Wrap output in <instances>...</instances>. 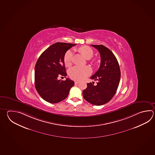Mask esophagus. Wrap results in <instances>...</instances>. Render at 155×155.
<instances>
[{"instance_id":"34e87169","label":"esophagus","mask_w":155,"mask_h":155,"mask_svg":"<svg viewBox=\"0 0 155 155\" xmlns=\"http://www.w3.org/2000/svg\"><path fill=\"white\" fill-rule=\"evenodd\" d=\"M74 83H75V84H79V82H78V81H75Z\"/></svg>"}]
</instances>
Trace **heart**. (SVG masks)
I'll list each match as a JSON object with an SVG mask.
<instances>
[{
    "mask_svg": "<svg viewBox=\"0 0 155 155\" xmlns=\"http://www.w3.org/2000/svg\"><path fill=\"white\" fill-rule=\"evenodd\" d=\"M79 52L86 59H90L92 58L94 52L92 48L88 46H83L78 48ZM73 51L68 50L67 51L64 56V63L66 66H70L72 64ZM93 62H97L95 59L92 60ZM70 77L76 81H82L92 73V69L89 66H75L72 67L68 71Z\"/></svg>",
    "mask_w": 155,
    "mask_h": 155,
    "instance_id": "b5f03b06",
    "label": "heart"
}]
</instances>
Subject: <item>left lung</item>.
Returning <instances> with one entry per match:
<instances>
[{
  "instance_id": "left-lung-1",
  "label": "left lung",
  "mask_w": 155,
  "mask_h": 155,
  "mask_svg": "<svg viewBox=\"0 0 155 155\" xmlns=\"http://www.w3.org/2000/svg\"><path fill=\"white\" fill-rule=\"evenodd\" d=\"M98 50L101 58L98 71L91 77L98 81L97 84L87 83V88L83 91V98L95 105H101L110 101L117 92L120 82V67L117 58L104 46L91 45Z\"/></svg>"
}]
</instances>
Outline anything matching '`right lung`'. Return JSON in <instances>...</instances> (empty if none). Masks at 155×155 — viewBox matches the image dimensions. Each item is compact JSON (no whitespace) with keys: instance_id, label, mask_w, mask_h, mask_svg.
Returning a JSON list of instances; mask_svg holds the SVG:
<instances>
[{"instance_id":"right-lung-1","label":"right lung","mask_w":155,"mask_h":155,"mask_svg":"<svg viewBox=\"0 0 155 155\" xmlns=\"http://www.w3.org/2000/svg\"><path fill=\"white\" fill-rule=\"evenodd\" d=\"M76 44L57 42L42 52L35 67V88L41 98L50 103H57L68 97L74 81L67 78L58 80L60 76L66 77L64 56L67 51Z\"/></svg>"}]
</instances>
